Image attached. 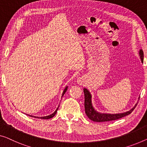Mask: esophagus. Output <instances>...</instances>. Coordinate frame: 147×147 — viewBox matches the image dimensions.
Segmentation results:
<instances>
[{
  "label": "esophagus",
  "mask_w": 147,
  "mask_h": 147,
  "mask_svg": "<svg viewBox=\"0 0 147 147\" xmlns=\"http://www.w3.org/2000/svg\"><path fill=\"white\" fill-rule=\"evenodd\" d=\"M85 82H86V80H85V78L83 77V76H80V77L77 78V83L79 85L84 84Z\"/></svg>",
  "instance_id": "1"
}]
</instances>
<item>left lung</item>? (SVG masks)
<instances>
[{
	"mask_svg": "<svg viewBox=\"0 0 147 147\" xmlns=\"http://www.w3.org/2000/svg\"><path fill=\"white\" fill-rule=\"evenodd\" d=\"M140 57H141L142 63H143V50H140L139 52ZM84 109L85 113L90 119L92 121L96 122H104V121H113L120 118L123 117L125 116L128 115L129 114L132 112L134 110L135 107L137 106V104L135 105L134 108H133L130 111H127L125 113H118V114H106V113H98L94 110L92 106L91 103V95L87 89L84 88Z\"/></svg>",
	"mask_w": 147,
	"mask_h": 147,
	"instance_id": "1",
	"label": "left lung"
}]
</instances>
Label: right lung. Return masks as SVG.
I'll return each instance as SVG.
<instances>
[{"label": "right lung", "instance_id": "1", "mask_svg": "<svg viewBox=\"0 0 147 147\" xmlns=\"http://www.w3.org/2000/svg\"><path fill=\"white\" fill-rule=\"evenodd\" d=\"M67 90V87H66V88H65V89L64 90V91H63V95H62V96H63V95L65 94V93L66 92ZM58 108H59V107H58ZM58 108H57V109H56L55 111V112H54L53 113H52V114H51V115H48V116H45V117H38V119H50V118L54 117V116L55 115L57 111V110H58ZM30 116H32V115H30ZM32 117H33V116H32Z\"/></svg>", "mask_w": 147, "mask_h": 147}]
</instances>
